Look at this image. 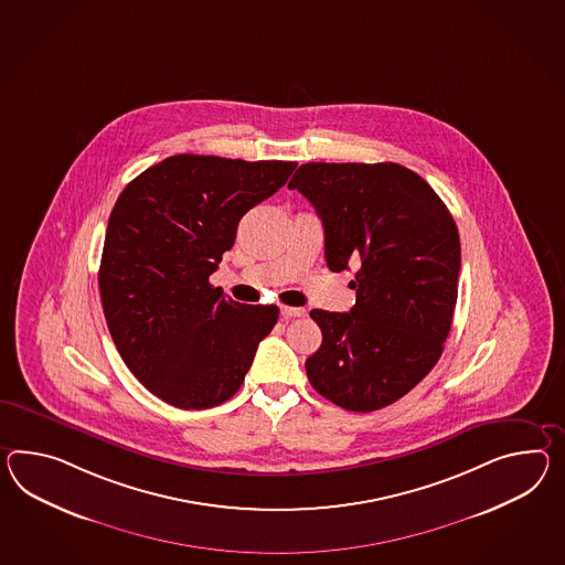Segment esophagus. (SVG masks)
Here are the masks:
<instances>
[{
	"label": "esophagus",
	"mask_w": 565,
	"mask_h": 565,
	"mask_svg": "<svg viewBox=\"0 0 565 565\" xmlns=\"http://www.w3.org/2000/svg\"><path fill=\"white\" fill-rule=\"evenodd\" d=\"M281 317L286 318H300L306 317V310L303 308H291V306H284L281 308Z\"/></svg>",
	"instance_id": "34e87169"
}]
</instances>
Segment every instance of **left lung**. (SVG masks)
<instances>
[{
    "instance_id": "8db88e82",
    "label": "left lung",
    "mask_w": 565,
    "mask_h": 565,
    "mask_svg": "<svg viewBox=\"0 0 565 565\" xmlns=\"http://www.w3.org/2000/svg\"><path fill=\"white\" fill-rule=\"evenodd\" d=\"M288 188L317 207L329 269L359 265L349 312H310L322 344L306 359L308 380L341 408L380 411L435 367L451 331L461 269L454 216L398 163H306Z\"/></svg>"
}]
</instances>
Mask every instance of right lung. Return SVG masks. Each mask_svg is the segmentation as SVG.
Segmentation results:
<instances>
[{"mask_svg":"<svg viewBox=\"0 0 565 565\" xmlns=\"http://www.w3.org/2000/svg\"><path fill=\"white\" fill-rule=\"evenodd\" d=\"M298 163L173 154L130 181L111 210L99 296L126 367L157 398L204 411L233 398L277 306L226 298L207 277L238 221Z\"/></svg>","mask_w":565,"mask_h":565,"instance_id":"right-lung-1","label":"right lung"}]
</instances>
